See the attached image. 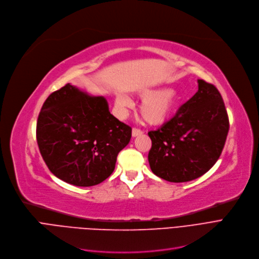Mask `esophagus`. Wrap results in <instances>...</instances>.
<instances>
[{"label": "esophagus", "mask_w": 259, "mask_h": 259, "mask_svg": "<svg viewBox=\"0 0 259 259\" xmlns=\"http://www.w3.org/2000/svg\"><path fill=\"white\" fill-rule=\"evenodd\" d=\"M143 132L140 130V128H137V127H134L133 131H132V135L133 137H137V136H140V135H142Z\"/></svg>", "instance_id": "34e87169"}]
</instances>
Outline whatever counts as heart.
<instances>
[{
	"label": "heart",
	"instance_id": "obj_1",
	"mask_svg": "<svg viewBox=\"0 0 259 259\" xmlns=\"http://www.w3.org/2000/svg\"><path fill=\"white\" fill-rule=\"evenodd\" d=\"M143 99L140 105V114L144 120L152 125H160L167 121L175 112L179 101V95L173 89L161 90H143L139 93ZM116 104L121 109L132 107L133 102L125 96H118Z\"/></svg>",
	"mask_w": 259,
	"mask_h": 259
}]
</instances>
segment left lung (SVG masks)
I'll list each match as a JSON object with an SVG mask.
<instances>
[{"label":"left lung","instance_id":"obj_1","mask_svg":"<svg viewBox=\"0 0 259 259\" xmlns=\"http://www.w3.org/2000/svg\"><path fill=\"white\" fill-rule=\"evenodd\" d=\"M229 117L215 86L198 80V92L173 118L149 132L153 173L169 182H187L205 174L224 150Z\"/></svg>","mask_w":259,"mask_h":259}]
</instances>
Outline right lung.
Here are the masks:
<instances>
[{
  "mask_svg": "<svg viewBox=\"0 0 259 259\" xmlns=\"http://www.w3.org/2000/svg\"><path fill=\"white\" fill-rule=\"evenodd\" d=\"M132 127L108 110L103 97H91L67 83L45 100L36 122V142L59 179L92 187L108 178L128 144Z\"/></svg>",
  "mask_w": 259,
  "mask_h": 259,
  "instance_id": "add662e5",
  "label": "right lung"
}]
</instances>
